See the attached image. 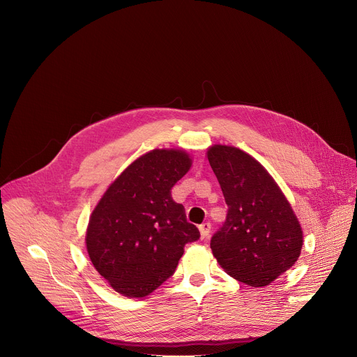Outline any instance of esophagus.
Segmentation results:
<instances>
[{"label": "esophagus", "mask_w": 357, "mask_h": 357, "mask_svg": "<svg viewBox=\"0 0 357 357\" xmlns=\"http://www.w3.org/2000/svg\"><path fill=\"white\" fill-rule=\"evenodd\" d=\"M210 229H211V225H210V222H204V224H202V225L199 227V231H200V238H202V241H204V239H207V238H208V235H210Z\"/></svg>", "instance_id": "obj_1"}]
</instances>
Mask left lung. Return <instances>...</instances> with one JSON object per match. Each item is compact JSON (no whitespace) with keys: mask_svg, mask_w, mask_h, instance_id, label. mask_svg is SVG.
<instances>
[{"mask_svg":"<svg viewBox=\"0 0 357 357\" xmlns=\"http://www.w3.org/2000/svg\"><path fill=\"white\" fill-rule=\"evenodd\" d=\"M228 206L211 250L227 274L259 288L270 285L299 259L302 225L270 172L246 151L227 144L207 149Z\"/></svg>","mask_w":357,"mask_h":357,"instance_id":"obj_1","label":"left lung"}]
</instances>
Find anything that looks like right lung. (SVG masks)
Here are the masks:
<instances>
[{
	"instance_id": "right-lung-1",
	"label": "right lung",
	"mask_w": 357,
	"mask_h": 357,
	"mask_svg": "<svg viewBox=\"0 0 357 357\" xmlns=\"http://www.w3.org/2000/svg\"><path fill=\"white\" fill-rule=\"evenodd\" d=\"M182 149H154L129 164L93 208L86 249L98 274L126 298H144L175 271L199 229L186 221L172 186L188 174Z\"/></svg>"
}]
</instances>
